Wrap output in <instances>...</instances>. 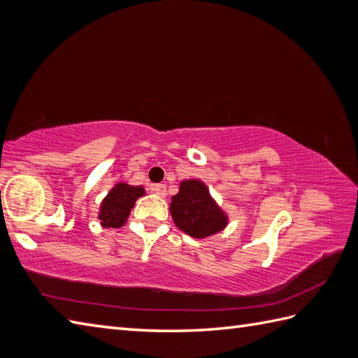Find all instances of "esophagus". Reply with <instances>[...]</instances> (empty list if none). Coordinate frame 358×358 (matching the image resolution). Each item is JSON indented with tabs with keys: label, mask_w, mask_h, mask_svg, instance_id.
Returning <instances> with one entry per match:
<instances>
[{
	"label": "esophagus",
	"mask_w": 358,
	"mask_h": 358,
	"mask_svg": "<svg viewBox=\"0 0 358 358\" xmlns=\"http://www.w3.org/2000/svg\"><path fill=\"white\" fill-rule=\"evenodd\" d=\"M152 191H153L155 194H158L159 197H166L167 186H166V185H153V186H152Z\"/></svg>",
	"instance_id": "34e87169"
}]
</instances>
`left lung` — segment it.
Segmentation results:
<instances>
[{
  "instance_id": "obj_1",
  "label": "left lung",
  "mask_w": 358,
  "mask_h": 358,
  "mask_svg": "<svg viewBox=\"0 0 358 358\" xmlns=\"http://www.w3.org/2000/svg\"><path fill=\"white\" fill-rule=\"evenodd\" d=\"M171 214L180 230L197 239L216 235L229 224L206 185L196 178L181 181L178 194L171 201Z\"/></svg>"
}]
</instances>
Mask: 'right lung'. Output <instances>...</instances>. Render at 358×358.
Segmentation results:
<instances>
[{"instance_id":"right-lung-1","label":"right lung","mask_w":358,"mask_h":358,"mask_svg":"<svg viewBox=\"0 0 358 358\" xmlns=\"http://www.w3.org/2000/svg\"><path fill=\"white\" fill-rule=\"evenodd\" d=\"M142 196H145V189L142 186L117 183L101 201L100 224L108 229H119L127 222L136 200Z\"/></svg>"}]
</instances>
